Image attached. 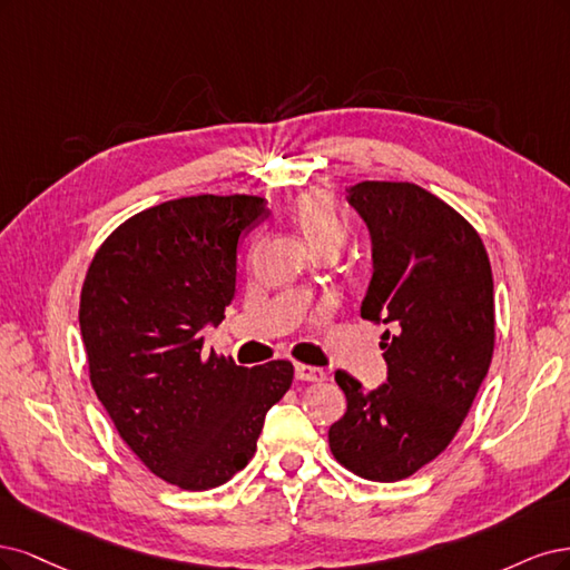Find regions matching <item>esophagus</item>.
Instances as JSON below:
<instances>
[{
  "mask_svg": "<svg viewBox=\"0 0 570 570\" xmlns=\"http://www.w3.org/2000/svg\"><path fill=\"white\" fill-rule=\"evenodd\" d=\"M296 379L305 383H320L326 379V372L320 370V366H309V364H296Z\"/></svg>",
  "mask_w": 570,
  "mask_h": 570,
  "instance_id": "34e87169",
  "label": "esophagus"
}]
</instances>
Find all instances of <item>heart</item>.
<instances>
[{
	"label": "heart",
	"mask_w": 570,
	"mask_h": 570,
	"mask_svg": "<svg viewBox=\"0 0 570 570\" xmlns=\"http://www.w3.org/2000/svg\"><path fill=\"white\" fill-rule=\"evenodd\" d=\"M296 219L312 250L341 248L345 242V219L322 191H307L296 200Z\"/></svg>",
	"instance_id": "obj_1"
}]
</instances>
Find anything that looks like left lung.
I'll list each match as a JSON object with an SVG mask.
<instances>
[{
  "label": "left lung",
  "mask_w": 570,
  "mask_h": 570,
  "mask_svg": "<svg viewBox=\"0 0 570 570\" xmlns=\"http://www.w3.org/2000/svg\"><path fill=\"white\" fill-rule=\"evenodd\" d=\"M347 204L372 238L362 317L385 324L389 379L366 391L336 372L347 412L328 448L362 479L393 483L450 445L490 370L492 269L466 219L410 181H360Z\"/></svg>",
  "instance_id": "left-lung-1"
}]
</instances>
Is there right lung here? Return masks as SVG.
<instances>
[{
	"instance_id": "obj_1",
	"label": "right lung",
	"mask_w": 570,
	"mask_h": 570,
	"mask_svg": "<svg viewBox=\"0 0 570 570\" xmlns=\"http://www.w3.org/2000/svg\"><path fill=\"white\" fill-rule=\"evenodd\" d=\"M269 217L258 196H187L127 219L91 261L80 296L89 379L130 450L158 479L210 490L242 471L293 364L238 366L204 353L225 320L236 246Z\"/></svg>"
}]
</instances>
